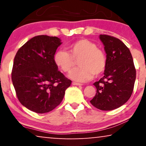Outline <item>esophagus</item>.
Here are the masks:
<instances>
[{
    "label": "esophagus",
    "mask_w": 146,
    "mask_h": 146,
    "mask_svg": "<svg viewBox=\"0 0 146 146\" xmlns=\"http://www.w3.org/2000/svg\"><path fill=\"white\" fill-rule=\"evenodd\" d=\"M72 84V85H74V86H82V85L80 83H77V82H73Z\"/></svg>",
    "instance_id": "esophagus-1"
}]
</instances>
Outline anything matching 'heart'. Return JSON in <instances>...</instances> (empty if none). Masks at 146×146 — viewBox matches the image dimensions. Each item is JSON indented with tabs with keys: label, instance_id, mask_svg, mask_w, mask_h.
I'll return each instance as SVG.
<instances>
[{
	"label": "heart",
	"instance_id": "obj_1",
	"mask_svg": "<svg viewBox=\"0 0 146 146\" xmlns=\"http://www.w3.org/2000/svg\"><path fill=\"white\" fill-rule=\"evenodd\" d=\"M67 51L58 50L54 53L53 60L62 71L69 72L77 60L78 67L71 72L69 76L78 82L88 80L94 74L98 76L106 67V56L95 43L86 39H80L68 46Z\"/></svg>",
	"mask_w": 146,
	"mask_h": 146
}]
</instances>
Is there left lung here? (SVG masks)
Listing matches in <instances>:
<instances>
[{
	"mask_svg": "<svg viewBox=\"0 0 146 146\" xmlns=\"http://www.w3.org/2000/svg\"><path fill=\"white\" fill-rule=\"evenodd\" d=\"M106 53L104 76L94 83L96 94L90 103L101 110H112L131 97L136 76L132 56L128 48L117 38L100 35Z\"/></svg>",
	"mask_w": 146,
	"mask_h": 146,
	"instance_id": "left-lung-1",
	"label": "left lung"
}]
</instances>
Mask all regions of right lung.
I'll use <instances>...</instances> for the list:
<instances>
[{
    "label": "right lung",
    "mask_w": 146,
    "mask_h": 146,
    "mask_svg": "<svg viewBox=\"0 0 146 146\" xmlns=\"http://www.w3.org/2000/svg\"><path fill=\"white\" fill-rule=\"evenodd\" d=\"M62 44L56 36L40 35L16 54L12 81L22 105L38 113L49 112L62 101L72 81L58 70L53 56Z\"/></svg>",
    "instance_id": "obj_1"
}]
</instances>
